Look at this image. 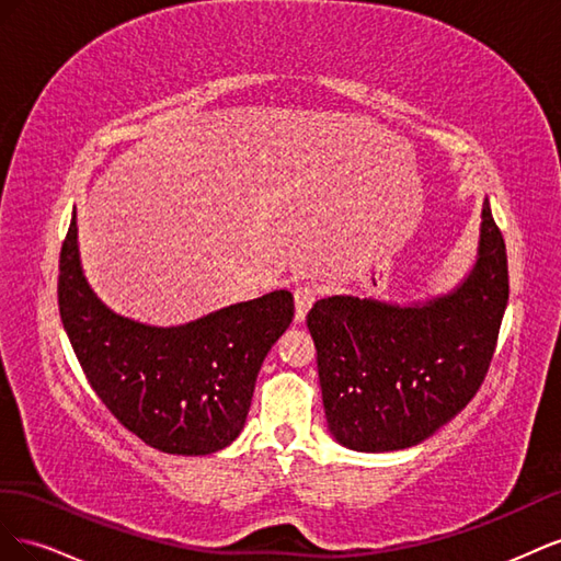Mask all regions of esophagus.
<instances>
[{
  "mask_svg": "<svg viewBox=\"0 0 561 561\" xmlns=\"http://www.w3.org/2000/svg\"><path fill=\"white\" fill-rule=\"evenodd\" d=\"M316 299H318V293H316L313 285L304 283V285H297V287H295V309H297V320H299V322H301L304 318H307V313H309V309L316 304Z\"/></svg>",
  "mask_w": 561,
  "mask_h": 561,
  "instance_id": "34e87169",
  "label": "esophagus"
}]
</instances>
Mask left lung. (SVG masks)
<instances>
[{"mask_svg": "<svg viewBox=\"0 0 561 561\" xmlns=\"http://www.w3.org/2000/svg\"><path fill=\"white\" fill-rule=\"evenodd\" d=\"M507 254L489 198L480 257L451 295L414 307L328 297L307 325L330 433L355 451L419 445L478 393L507 307Z\"/></svg>", "mask_w": 561, "mask_h": 561, "instance_id": "obj_1", "label": "left lung"}]
</instances>
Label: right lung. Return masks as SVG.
<instances>
[{"label":"right lung","instance_id":"add662e5","mask_svg":"<svg viewBox=\"0 0 561 561\" xmlns=\"http://www.w3.org/2000/svg\"><path fill=\"white\" fill-rule=\"evenodd\" d=\"M58 309L95 396L124 428L168 454L201 456L231 445L254 381L290 328L287 290L233 304L180 328H149L112 313L81 274L77 215L60 248Z\"/></svg>","mask_w":561,"mask_h":561}]
</instances>
